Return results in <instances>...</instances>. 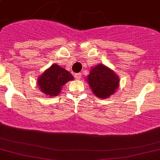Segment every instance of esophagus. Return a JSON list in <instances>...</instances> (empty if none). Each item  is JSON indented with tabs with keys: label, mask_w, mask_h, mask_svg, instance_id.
Segmentation results:
<instances>
[{
	"label": "esophagus",
	"mask_w": 160,
	"mask_h": 160,
	"mask_svg": "<svg viewBox=\"0 0 160 160\" xmlns=\"http://www.w3.org/2000/svg\"><path fill=\"white\" fill-rule=\"evenodd\" d=\"M74 77L77 79V80H80V77H81V73H75V74H74Z\"/></svg>",
	"instance_id": "1"
}]
</instances>
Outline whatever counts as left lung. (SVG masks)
<instances>
[{
  "instance_id": "left-lung-1",
  "label": "left lung",
  "mask_w": 160,
  "mask_h": 160,
  "mask_svg": "<svg viewBox=\"0 0 160 160\" xmlns=\"http://www.w3.org/2000/svg\"><path fill=\"white\" fill-rule=\"evenodd\" d=\"M91 90L101 99L109 97L119 87V78L112 70L99 64L91 69L87 78Z\"/></svg>"
}]
</instances>
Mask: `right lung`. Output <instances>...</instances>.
<instances>
[{
    "instance_id": "right-lung-1",
    "label": "right lung",
    "mask_w": 160,
    "mask_h": 160,
    "mask_svg": "<svg viewBox=\"0 0 160 160\" xmlns=\"http://www.w3.org/2000/svg\"><path fill=\"white\" fill-rule=\"evenodd\" d=\"M73 75L58 64H52L37 80L40 90L48 97L57 96L64 84L73 80Z\"/></svg>"
}]
</instances>
